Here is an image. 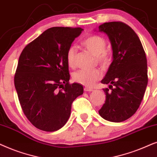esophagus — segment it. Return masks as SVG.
I'll return each instance as SVG.
<instances>
[{
    "mask_svg": "<svg viewBox=\"0 0 157 157\" xmlns=\"http://www.w3.org/2000/svg\"><path fill=\"white\" fill-rule=\"evenodd\" d=\"M84 90L86 91V92H91V91H93V90L92 88H88V87H85Z\"/></svg>",
    "mask_w": 157,
    "mask_h": 157,
    "instance_id": "obj_1",
    "label": "esophagus"
}]
</instances>
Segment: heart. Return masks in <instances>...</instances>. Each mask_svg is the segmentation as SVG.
Instances as JSON below:
<instances>
[{
  "mask_svg": "<svg viewBox=\"0 0 157 157\" xmlns=\"http://www.w3.org/2000/svg\"><path fill=\"white\" fill-rule=\"evenodd\" d=\"M83 47L88 50L92 54L95 56L98 64L103 67H107L111 61V57L106 51V41L103 37L98 35H90L85 38L81 42ZM77 50L75 47H70L66 53V61L70 67L75 66V57ZM102 76L101 72L98 69L93 70H81L73 74V80L77 83L85 86L91 87L100 80Z\"/></svg>",
  "mask_w": 157,
  "mask_h": 157,
  "instance_id": "heart-1",
  "label": "heart"
}]
</instances>
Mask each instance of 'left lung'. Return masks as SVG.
<instances>
[{
  "instance_id": "8db88e82",
  "label": "left lung",
  "mask_w": 157,
  "mask_h": 157,
  "mask_svg": "<svg viewBox=\"0 0 157 157\" xmlns=\"http://www.w3.org/2000/svg\"><path fill=\"white\" fill-rule=\"evenodd\" d=\"M100 32L108 35L113 49V62L101 82L105 103L99 110L102 118L111 122L127 120L136 112L148 83L147 60L143 46L135 31L121 21L104 23Z\"/></svg>"
}]
</instances>
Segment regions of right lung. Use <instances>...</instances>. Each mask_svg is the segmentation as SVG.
<instances>
[{
    "label": "right lung",
    "instance_id": "obj_1",
    "mask_svg": "<svg viewBox=\"0 0 157 157\" xmlns=\"http://www.w3.org/2000/svg\"><path fill=\"white\" fill-rule=\"evenodd\" d=\"M82 28L52 27L27 44L21 54L14 84L23 112L36 128L55 131L70 116L72 103L83 93L70 84L66 53Z\"/></svg>",
    "mask_w": 157,
    "mask_h": 157
}]
</instances>
